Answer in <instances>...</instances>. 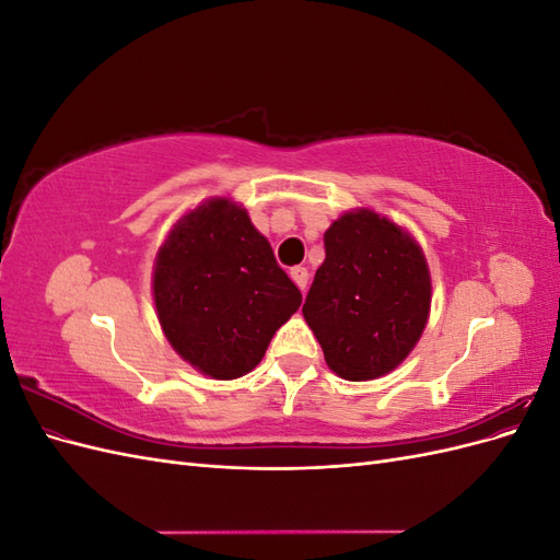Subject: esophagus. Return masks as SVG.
Segmentation results:
<instances>
[{"instance_id":"1","label":"esophagus","mask_w":560,"mask_h":560,"mask_svg":"<svg viewBox=\"0 0 560 560\" xmlns=\"http://www.w3.org/2000/svg\"><path fill=\"white\" fill-rule=\"evenodd\" d=\"M290 276H292V280L296 282L299 290H301L303 294H306V287H308V270L303 268V266H296V268H292V270H290Z\"/></svg>"}]
</instances>
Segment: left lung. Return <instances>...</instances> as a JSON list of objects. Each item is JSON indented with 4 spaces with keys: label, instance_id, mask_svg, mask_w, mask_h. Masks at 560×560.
I'll use <instances>...</instances> for the list:
<instances>
[{
    "label": "left lung",
    "instance_id": "1",
    "mask_svg": "<svg viewBox=\"0 0 560 560\" xmlns=\"http://www.w3.org/2000/svg\"><path fill=\"white\" fill-rule=\"evenodd\" d=\"M303 317L336 376L389 374L428 325L432 280L420 245L374 210H352L325 233Z\"/></svg>",
    "mask_w": 560,
    "mask_h": 560
}]
</instances>
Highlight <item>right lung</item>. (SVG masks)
Here are the masks:
<instances>
[{"instance_id":"1","label":"right lung","mask_w":560,"mask_h":560,"mask_svg":"<svg viewBox=\"0 0 560 560\" xmlns=\"http://www.w3.org/2000/svg\"><path fill=\"white\" fill-rule=\"evenodd\" d=\"M151 284L167 341L217 381L257 366L301 306L268 241L229 198H210L179 219L156 254Z\"/></svg>"}]
</instances>
